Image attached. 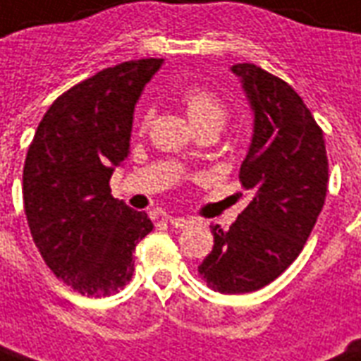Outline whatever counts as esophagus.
I'll use <instances>...</instances> for the list:
<instances>
[{"mask_svg":"<svg viewBox=\"0 0 361 361\" xmlns=\"http://www.w3.org/2000/svg\"><path fill=\"white\" fill-rule=\"evenodd\" d=\"M166 221H169L172 227H176V229H185V227H189V224H191V219H187V217H172V216L166 217Z\"/></svg>","mask_w":361,"mask_h":361,"instance_id":"34e87169","label":"esophagus"}]
</instances>
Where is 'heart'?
Segmentation results:
<instances>
[{"mask_svg": "<svg viewBox=\"0 0 361 361\" xmlns=\"http://www.w3.org/2000/svg\"><path fill=\"white\" fill-rule=\"evenodd\" d=\"M187 119L195 130L199 128H214L221 130L227 121V106L224 100H219L216 94H212L204 89H192L183 96Z\"/></svg>", "mask_w": 361, "mask_h": 361, "instance_id": "heart-1", "label": "heart"}]
</instances>
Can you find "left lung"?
I'll return each instance as SVG.
<instances>
[{
  "label": "left lung",
  "instance_id": "8db88e82",
  "mask_svg": "<svg viewBox=\"0 0 361 361\" xmlns=\"http://www.w3.org/2000/svg\"><path fill=\"white\" fill-rule=\"evenodd\" d=\"M254 114L240 166L250 202L229 229L210 225L214 247L200 276L219 293H250L276 280L301 254L327 192L326 142L290 85L255 64L231 68Z\"/></svg>",
  "mask_w": 361,
  "mask_h": 361
}]
</instances>
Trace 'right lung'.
I'll use <instances>...</instances> for the list:
<instances>
[{"label": "right lung", "instance_id": "right-lung-1", "mask_svg": "<svg viewBox=\"0 0 361 361\" xmlns=\"http://www.w3.org/2000/svg\"><path fill=\"white\" fill-rule=\"evenodd\" d=\"M162 59L123 62L59 96L43 115L22 176L27 225L43 259L82 295L130 282L132 254L153 231L145 212L111 197L130 153L134 107Z\"/></svg>", "mask_w": 361, "mask_h": 361}]
</instances>
